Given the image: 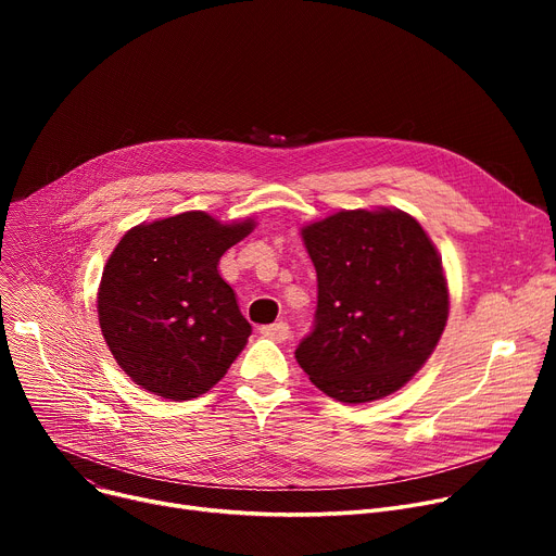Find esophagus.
I'll list each match as a JSON object with an SVG mask.
<instances>
[{
	"label": "esophagus",
	"instance_id": "1",
	"mask_svg": "<svg viewBox=\"0 0 556 556\" xmlns=\"http://www.w3.org/2000/svg\"><path fill=\"white\" fill-rule=\"evenodd\" d=\"M261 333L273 338V340H277V342H286V340L290 338V327H288L286 323H275V325L261 327Z\"/></svg>",
	"mask_w": 556,
	"mask_h": 556
}]
</instances>
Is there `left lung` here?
Listing matches in <instances>:
<instances>
[{
    "instance_id": "1",
    "label": "left lung",
    "mask_w": 556,
    "mask_h": 556,
    "mask_svg": "<svg viewBox=\"0 0 556 556\" xmlns=\"http://www.w3.org/2000/svg\"><path fill=\"white\" fill-rule=\"evenodd\" d=\"M317 273L311 333L295 349L342 403L383 399L424 367L448 319V288L424 227L401 210L338 212L302 229Z\"/></svg>"
}]
</instances>
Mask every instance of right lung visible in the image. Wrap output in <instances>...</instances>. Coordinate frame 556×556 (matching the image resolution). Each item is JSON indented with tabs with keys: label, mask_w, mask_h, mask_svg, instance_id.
Instances as JSON below:
<instances>
[{
	"label": "right lung",
	"mask_w": 556,
	"mask_h": 556,
	"mask_svg": "<svg viewBox=\"0 0 556 556\" xmlns=\"http://www.w3.org/2000/svg\"><path fill=\"white\" fill-rule=\"evenodd\" d=\"M254 229L204 212L143 223L124 233L99 286V325L114 361L137 386L189 401L214 388L252 327L220 256Z\"/></svg>",
	"instance_id": "1"
}]
</instances>
